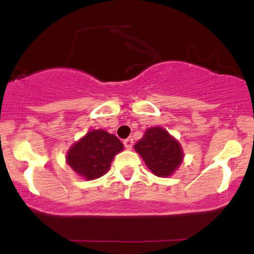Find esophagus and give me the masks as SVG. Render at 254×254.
I'll use <instances>...</instances> for the list:
<instances>
[{
  "label": "esophagus",
  "instance_id": "34e87169",
  "mask_svg": "<svg viewBox=\"0 0 254 254\" xmlns=\"http://www.w3.org/2000/svg\"><path fill=\"white\" fill-rule=\"evenodd\" d=\"M133 138L131 137H127L126 140H124V145L126 147V149H131V147H133Z\"/></svg>",
  "mask_w": 254,
  "mask_h": 254
}]
</instances>
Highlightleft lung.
<instances>
[{"label":"left lung","instance_id":"1","mask_svg":"<svg viewBox=\"0 0 254 254\" xmlns=\"http://www.w3.org/2000/svg\"><path fill=\"white\" fill-rule=\"evenodd\" d=\"M145 164L158 177H168L178 168L183 159L182 147L161 127L149 128L134 145Z\"/></svg>","mask_w":254,"mask_h":254}]
</instances>
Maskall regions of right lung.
I'll list each match as a JSON object with an SVG mask.
<instances>
[{
  "label": "right lung",
  "instance_id": "add662e5",
  "mask_svg": "<svg viewBox=\"0 0 254 254\" xmlns=\"http://www.w3.org/2000/svg\"><path fill=\"white\" fill-rule=\"evenodd\" d=\"M124 149L116 135L103 129L89 131L68 151L67 162L85 179H96L105 175L114 156Z\"/></svg>",
  "mask_w": 254,
  "mask_h": 254
}]
</instances>
